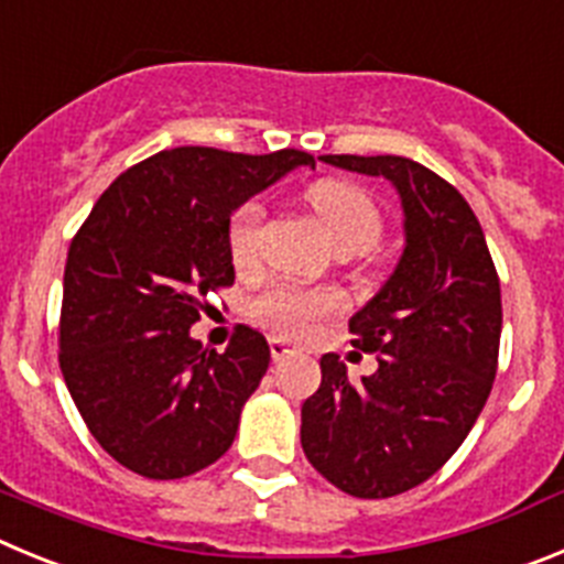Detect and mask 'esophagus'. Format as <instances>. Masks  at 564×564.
I'll list each match as a JSON object with an SVG mask.
<instances>
[{"mask_svg":"<svg viewBox=\"0 0 564 564\" xmlns=\"http://www.w3.org/2000/svg\"><path fill=\"white\" fill-rule=\"evenodd\" d=\"M270 354H272V359H275V362H281V359L292 357L294 348H292V345H289V343H283V339L272 337V339H270Z\"/></svg>","mask_w":564,"mask_h":564,"instance_id":"1","label":"esophagus"}]
</instances>
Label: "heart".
Returning a JSON list of instances; mask_svg holds the SVG:
<instances>
[{"label":"heart","instance_id":"b5f03b06","mask_svg":"<svg viewBox=\"0 0 564 564\" xmlns=\"http://www.w3.org/2000/svg\"><path fill=\"white\" fill-rule=\"evenodd\" d=\"M306 202L326 232L328 245L339 256H362L379 245L384 219L365 187L348 180H319L306 191ZM261 232L263 207L258 202L236 207L227 225V250L236 267H256L261 258ZM250 312L278 337L303 339L314 334L323 319L343 312V301L332 289L270 286L252 301Z\"/></svg>","mask_w":564,"mask_h":564}]
</instances>
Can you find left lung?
Returning <instances> with one entry per match:
<instances>
[{"mask_svg": "<svg viewBox=\"0 0 564 564\" xmlns=\"http://www.w3.org/2000/svg\"><path fill=\"white\" fill-rule=\"evenodd\" d=\"M319 160L384 176L404 207L402 261L348 323L379 368L351 382L326 354L301 410L308 464L345 495L379 500L424 484L478 421L500 354V278L478 216L435 171L393 154Z\"/></svg>", "mask_w": 564, "mask_h": 564, "instance_id": "8db88e82", "label": "left lung"}]
</instances>
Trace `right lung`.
Returning <instances> with one entry per match:
<instances>
[{"mask_svg":"<svg viewBox=\"0 0 564 564\" xmlns=\"http://www.w3.org/2000/svg\"><path fill=\"white\" fill-rule=\"evenodd\" d=\"M294 165L272 154L182 145L106 187L64 267L58 362L89 433L126 469L187 478L230 449L241 408L270 368L261 332L236 326L225 351L191 326L232 286L230 213Z\"/></svg>","mask_w":564,"mask_h":564,"instance_id":"right-lung-1","label":"right lung"}]
</instances>
